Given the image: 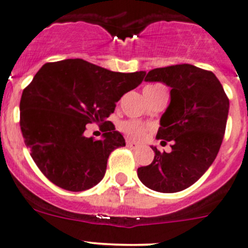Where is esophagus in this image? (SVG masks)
I'll use <instances>...</instances> for the list:
<instances>
[{
	"instance_id": "34e87169",
	"label": "esophagus",
	"mask_w": 248,
	"mask_h": 248,
	"mask_svg": "<svg viewBox=\"0 0 248 248\" xmlns=\"http://www.w3.org/2000/svg\"><path fill=\"white\" fill-rule=\"evenodd\" d=\"M126 147L130 148V149H137V148L140 147V144H137V143L132 141H126Z\"/></svg>"
}]
</instances>
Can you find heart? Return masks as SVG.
<instances>
[{"instance_id": "1", "label": "heart", "mask_w": 248, "mask_h": 248, "mask_svg": "<svg viewBox=\"0 0 248 248\" xmlns=\"http://www.w3.org/2000/svg\"><path fill=\"white\" fill-rule=\"evenodd\" d=\"M122 130L130 137L140 141L145 136L148 131V127L141 123H137L135 121H126L122 124Z\"/></svg>"}]
</instances>
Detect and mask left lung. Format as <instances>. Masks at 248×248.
I'll list each match as a JSON object with an SVG mask.
<instances>
[{
    "instance_id": "8db88e82",
    "label": "left lung",
    "mask_w": 248,
    "mask_h": 248,
    "mask_svg": "<svg viewBox=\"0 0 248 248\" xmlns=\"http://www.w3.org/2000/svg\"><path fill=\"white\" fill-rule=\"evenodd\" d=\"M145 81L170 88V104L162 114L156 137L170 142L172 152L152 147V163L137 170L140 180L157 192L173 193L190 187L206 172L226 131L229 99L210 70L175 64L150 70Z\"/></svg>"
}]
</instances>
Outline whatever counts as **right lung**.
Masks as SVG:
<instances>
[{
  "label": "right lung",
  "mask_w": 248,
  "mask_h": 248,
  "mask_svg": "<svg viewBox=\"0 0 248 248\" xmlns=\"http://www.w3.org/2000/svg\"><path fill=\"white\" fill-rule=\"evenodd\" d=\"M144 76L145 71L116 73L80 58L39 69L22 92L20 127L33 161L51 183L78 192L103 179L109 154L125 145L106 119ZM92 123L103 127L101 140L84 136Z\"/></svg>",
  "instance_id": "add662e5"
}]
</instances>
